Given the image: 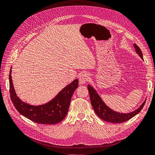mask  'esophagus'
Instances as JSON below:
<instances>
[{
  "label": "esophagus",
  "instance_id": "1",
  "mask_svg": "<svg viewBox=\"0 0 155 155\" xmlns=\"http://www.w3.org/2000/svg\"><path fill=\"white\" fill-rule=\"evenodd\" d=\"M89 79V75L87 72H83L79 77V83L81 84H85L88 81Z\"/></svg>",
  "mask_w": 155,
  "mask_h": 155
}]
</instances>
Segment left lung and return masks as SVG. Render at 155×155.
Listing matches in <instances>:
<instances>
[{
    "label": "left lung",
    "instance_id": "8db88e82",
    "mask_svg": "<svg viewBox=\"0 0 155 155\" xmlns=\"http://www.w3.org/2000/svg\"><path fill=\"white\" fill-rule=\"evenodd\" d=\"M134 46L136 53L139 55L142 60H144L143 55H142L140 49L135 44H134ZM87 88L90 94L91 104L95 113L100 118L107 122L113 123H121L125 122L130 119H131L132 117L135 115H137L142 110V109L143 108L146 103L145 99L143 103L137 109L130 113H123L117 112V111L114 110L113 109H110L108 106H107L106 103L103 101L100 95H99L97 90L91 84H89Z\"/></svg>",
    "mask_w": 155,
    "mask_h": 155
}]
</instances>
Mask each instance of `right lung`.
<instances>
[{
    "mask_svg": "<svg viewBox=\"0 0 155 155\" xmlns=\"http://www.w3.org/2000/svg\"><path fill=\"white\" fill-rule=\"evenodd\" d=\"M10 70L9 91L11 99L15 108L21 115L39 124L53 125L62 121L69 110L72 96L78 87V79L67 85L49 102L41 105H32L25 102L18 97L15 91Z\"/></svg>",
    "mask_w": 155,
    "mask_h": 155,
    "instance_id": "add662e5",
    "label": "right lung"
}]
</instances>
